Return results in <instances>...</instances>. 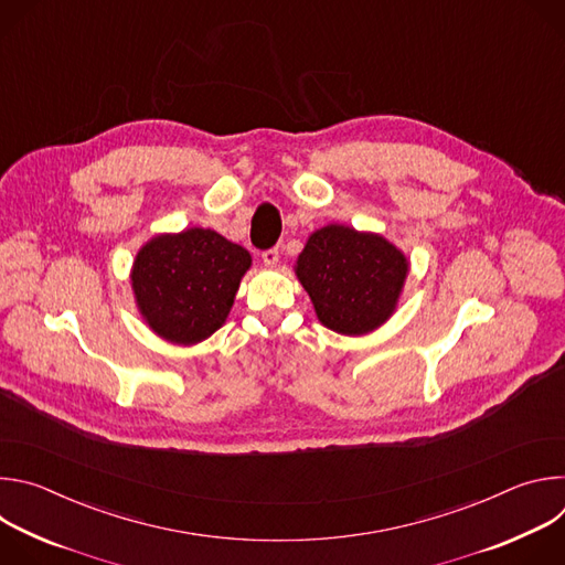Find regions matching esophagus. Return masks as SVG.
I'll use <instances>...</instances> for the list:
<instances>
[{"instance_id":"obj_1","label":"esophagus","mask_w":565,"mask_h":565,"mask_svg":"<svg viewBox=\"0 0 565 565\" xmlns=\"http://www.w3.org/2000/svg\"><path fill=\"white\" fill-rule=\"evenodd\" d=\"M262 259H264L266 266H277V262H279V248H268V250H264Z\"/></svg>"}]
</instances>
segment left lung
<instances>
[{
    "mask_svg": "<svg viewBox=\"0 0 565 565\" xmlns=\"http://www.w3.org/2000/svg\"><path fill=\"white\" fill-rule=\"evenodd\" d=\"M409 262L377 234L327 225L310 234L297 277L321 324L342 335L377 329L393 312Z\"/></svg>",
    "mask_w": 565,
    "mask_h": 565,
    "instance_id": "left-lung-1",
    "label": "left lung"
}]
</instances>
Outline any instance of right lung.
Wrapping results in <instances>:
<instances>
[{
	"label": "right lung",
	"mask_w": 565,
	"mask_h": 565,
	"mask_svg": "<svg viewBox=\"0 0 565 565\" xmlns=\"http://www.w3.org/2000/svg\"><path fill=\"white\" fill-rule=\"evenodd\" d=\"M250 262L246 248L214 230L156 236L134 262L138 308L160 338L196 344L221 329Z\"/></svg>",
	"instance_id": "right-lung-1"
}]
</instances>
